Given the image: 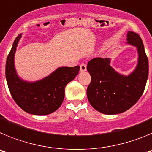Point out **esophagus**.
<instances>
[{
    "instance_id": "esophagus-1",
    "label": "esophagus",
    "mask_w": 152,
    "mask_h": 152,
    "mask_svg": "<svg viewBox=\"0 0 152 152\" xmlns=\"http://www.w3.org/2000/svg\"><path fill=\"white\" fill-rule=\"evenodd\" d=\"M86 70H87V64L85 63H82V64H80V71L81 72H85Z\"/></svg>"
}]
</instances>
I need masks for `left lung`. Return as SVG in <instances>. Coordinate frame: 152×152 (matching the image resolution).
Listing matches in <instances>:
<instances>
[{
	"label": "left lung",
	"mask_w": 152,
	"mask_h": 152,
	"mask_svg": "<svg viewBox=\"0 0 152 152\" xmlns=\"http://www.w3.org/2000/svg\"><path fill=\"white\" fill-rule=\"evenodd\" d=\"M128 43L138 48L139 64L128 77L116 72L110 65V58H95L88 63L91 81L87 89L90 103L104 114H118L128 110L139 100L148 76V60L139 35L129 31Z\"/></svg>",
	"instance_id": "left-lung-1"
}]
</instances>
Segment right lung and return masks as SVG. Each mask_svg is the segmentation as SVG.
Segmentation results:
<instances>
[{"mask_svg": "<svg viewBox=\"0 0 152 152\" xmlns=\"http://www.w3.org/2000/svg\"><path fill=\"white\" fill-rule=\"evenodd\" d=\"M19 35L6 61V79L12 97L25 112L34 115H48L61 107L64 98L65 86L77 75L80 66L62 67L43 80L35 83L23 81L17 77L13 64V56L20 39Z\"/></svg>", "mask_w": 152, "mask_h": 152, "instance_id": "1", "label": "right lung"}]
</instances>
